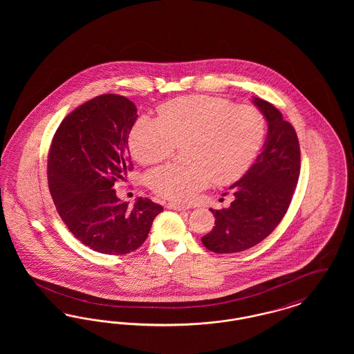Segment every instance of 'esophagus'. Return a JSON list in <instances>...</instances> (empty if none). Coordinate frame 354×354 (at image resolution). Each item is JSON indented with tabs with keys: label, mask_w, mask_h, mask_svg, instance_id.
Listing matches in <instances>:
<instances>
[{
	"label": "esophagus",
	"mask_w": 354,
	"mask_h": 354,
	"mask_svg": "<svg viewBox=\"0 0 354 354\" xmlns=\"http://www.w3.org/2000/svg\"><path fill=\"white\" fill-rule=\"evenodd\" d=\"M167 208L169 209H175V211H185L189 207L185 205V204H178V203H167Z\"/></svg>",
	"instance_id": "1"
}]
</instances>
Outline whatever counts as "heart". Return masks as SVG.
Returning a JSON list of instances; mask_svg holds the SVG:
<instances>
[{
	"label": "heart",
	"instance_id": "obj_1",
	"mask_svg": "<svg viewBox=\"0 0 354 354\" xmlns=\"http://www.w3.org/2000/svg\"><path fill=\"white\" fill-rule=\"evenodd\" d=\"M160 118L135 122L129 145L135 160L160 163L183 147L188 165H167L152 171V191L185 202L209 185H230L251 167L266 136V118L253 106L207 95L182 97L159 107Z\"/></svg>",
	"mask_w": 354,
	"mask_h": 354
}]
</instances>
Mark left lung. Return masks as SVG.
<instances>
[{"label":"left lung","instance_id":"1","mask_svg":"<svg viewBox=\"0 0 354 354\" xmlns=\"http://www.w3.org/2000/svg\"><path fill=\"white\" fill-rule=\"evenodd\" d=\"M253 103L268 122V134L251 169L230 187L234 202L211 209L215 227L202 243L212 252H241L270 235L284 218L299 180L300 145L293 126L270 102L253 98Z\"/></svg>","mask_w":354,"mask_h":354}]
</instances>
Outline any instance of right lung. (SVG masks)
<instances>
[{
  "mask_svg": "<svg viewBox=\"0 0 354 354\" xmlns=\"http://www.w3.org/2000/svg\"><path fill=\"white\" fill-rule=\"evenodd\" d=\"M136 107L126 97L103 94L71 111L57 129L48 155V182L70 232L93 251L126 254L147 239L160 204L120 202L114 185L133 163L129 134Z\"/></svg>",
  "mask_w": 354,
  "mask_h": 354,
  "instance_id": "obj_1",
  "label": "right lung"
}]
</instances>
